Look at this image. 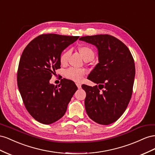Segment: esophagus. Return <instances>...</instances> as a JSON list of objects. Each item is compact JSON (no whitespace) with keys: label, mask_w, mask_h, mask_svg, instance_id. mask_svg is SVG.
I'll return each mask as SVG.
<instances>
[{"label":"esophagus","mask_w":155,"mask_h":155,"mask_svg":"<svg viewBox=\"0 0 155 155\" xmlns=\"http://www.w3.org/2000/svg\"><path fill=\"white\" fill-rule=\"evenodd\" d=\"M76 85H77V87L78 88V89H81V84L77 83Z\"/></svg>","instance_id":"obj_1"}]
</instances>
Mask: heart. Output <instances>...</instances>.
<instances>
[{
	"instance_id": "heart-1",
	"label": "heart",
	"mask_w": 155,
	"mask_h": 155,
	"mask_svg": "<svg viewBox=\"0 0 155 155\" xmlns=\"http://www.w3.org/2000/svg\"><path fill=\"white\" fill-rule=\"evenodd\" d=\"M78 51L84 60L94 58V52L91 48L86 45L81 46L78 47ZM70 52L69 51H65L61 53L60 57V61L61 64H64L67 62ZM85 71L76 68H69L65 71V77L75 82H81L83 77L85 74Z\"/></svg>"
}]
</instances>
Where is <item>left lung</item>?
Instances as JSON below:
<instances>
[{
  "mask_svg": "<svg viewBox=\"0 0 155 155\" xmlns=\"http://www.w3.org/2000/svg\"><path fill=\"white\" fill-rule=\"evenodd\" d=\"M79 39L92 44L98 50L99 63L87 77L98 86H82L86 93L87 114L99 124H111L122 116L131 99L135 77L133 57L124 43L110 35L87 36Z\"/></svg>",
  "mask_w": 155,
  "mask_h": 155,
  "instance_id": "left-lung-1",
  "label": "left lung"
}]
</instances>
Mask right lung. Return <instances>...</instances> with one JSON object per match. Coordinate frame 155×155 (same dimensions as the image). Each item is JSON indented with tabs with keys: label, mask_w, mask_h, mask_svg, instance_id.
I'll return each mask as SVG.
<instances>
[{
	"label": "right lung",
	"mask_w": 155,
	"mask_h": 155,
	"mask_svg": "<svg viewBox=\"0 0 155 155\" xmlns=\"http://www.w3.org/2000/svg\"><path fill=\"white\" fill-rule=\"evenodd\" d=\"M79 36L42 34L25 47L17 71V86L26 109L36 121L51 124L64 116L77 90L74 82L61 79L58 86L49 83L60 68L61 52Z\"/></svg>",
	"instance_id": "right-lung-1"
}]
</instances>
